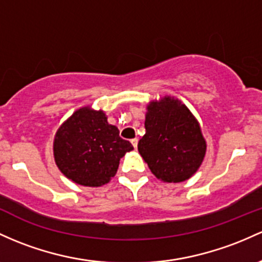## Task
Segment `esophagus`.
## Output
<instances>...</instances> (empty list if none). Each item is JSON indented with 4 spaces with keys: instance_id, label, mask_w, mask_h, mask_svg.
I'll list each match as a JSON object with an SVG mask.
<instances>
[{
    "instance_id": "obj_1",
    "label": "esophagus",
    "mask_w": 262,
    "mask_h": 262,
    "mask_svg": "<svg viewBox=\"0 0 262 262\" xmlns=\"http://www.w3.org/2000/svg\"><path fill=\"white\" fill-rule=\"evenodd\" d=\"M130 142H132V144H133L134 149H137V146H138V139H137V138H134V139H132Z\"/></svg>"
}]
</instances>
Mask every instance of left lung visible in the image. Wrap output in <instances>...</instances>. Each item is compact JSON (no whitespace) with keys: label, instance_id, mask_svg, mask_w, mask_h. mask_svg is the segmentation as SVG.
Instances as JSON below:
<instances>
[{"label":"left lung","instance_id":"8db88e82","mask_svg":"<svg viewBox=\"0 0 262 262\" xmlns=\"http://www.w3.org/2000/svg\"><path fill=\"white\" fill-rule=\"evenodd\" d=\"M144 125L138 150L151 173L164 183L190 179L206 153L205 138L190 109L170 96L151 100Z\"/></svg>","mask_w":262,"mask_h":262}]
</instances>
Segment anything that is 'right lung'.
Here are the masks:
<instances>
[{"mask_svg": "<svg viewBox=\"0 0 262 262\" xmlns=\"http://www.w3.org/2000/svg\"><path fill=\"white\" fill-rule=\"evenodd\" d=\"M133 150L119 129L109 124L103 111L85 105L77 109L57 129L53 140L54 162L61 173L83 186L109 183L119 166L120 158Z\"/></svg>", "mask_w": 262, "mask_h": 262, "instance_id": "obj_1", "label": "right lung"}]
</instances>
